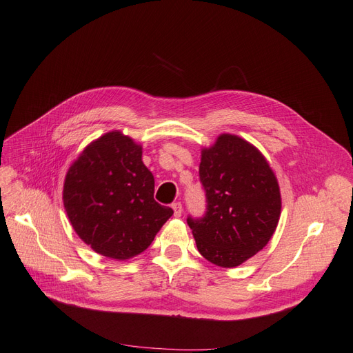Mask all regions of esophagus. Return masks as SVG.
Masks as SVG:
<instances>
[{
  "instance_id": "1",
  "label": "esophagus",
  "mask_w": 353,
  "mask_h": 353,
  "mask_svg": "<svg viewBox=\"0 0 353 353\" xmlns=\"http://www.w3.org/2000/svg\"><path fill=\"white\" fill-rule=\"evenodd\" d=\"M172 209H173V212H174V216H176V218L181 216L183 208H181V203H180V202H176V203H173V205H172Z\"/></svg>"
}]
</instances>
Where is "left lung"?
<instances>
[{"instance_id":"8db88e82","label":"left lung","mask_w":353,"mask_h":353,"mask_svg":"<svg viewBox=\"0 0 353 353\" xmlns=\"http://www.w3.org/2000/svg\"><path fill=\"white\" fill-rule=\"evenodd\" d=\"M199 176L206 192L202 219H188L196 247L209 263L234 268L261 251L277 229L281 193L267 159L234 134L202 148Z\"/></svg>"}]
</instances>
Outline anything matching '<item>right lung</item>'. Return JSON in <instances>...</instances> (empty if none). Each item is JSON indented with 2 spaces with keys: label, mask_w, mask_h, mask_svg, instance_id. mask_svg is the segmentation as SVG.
<instances>
[{
  "label": "right lung",
  "mask_w": 353,
  "mask_h": 353,
  "mask_svg": "<svg viewBox=\"0 0 353 353\" xmlns=\"http://www.w3.org/2000/svg\"><path fill=\"white\" fill-rule=\"evenodd\" d=\"M141 157V144L110 131L83 148L63 183L74 232L95 252L118 261L145 251L173 214L154 201V177Z\"/></svg>",
  "instance_id": "right-lung-1"
}]
</instances>
